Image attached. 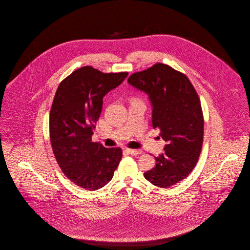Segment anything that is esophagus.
<instances>
[{"instance_id":"obj_1","label":"esophagus","mask_w":250,"mask_h":250,"mask_svg":"<svg viewBox=\"0 0 250 250\" xmlns=\"http://www.w3.org/2000/svg\"><path fill=\"white\" fill-rule=\"evenodd\" d=\"M125 151L132 155H139L142 154L141 150H137V149H125Z\"/></svg>"}]
</instances>
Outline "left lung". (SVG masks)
<instances>
[{
	"label": "left lung",
	"mask_w": 250,
	"mask_h": 250,
	"mask_svg": "<svg viewBox=\"0 0 250 250\" xmlns=\"http://www.w3.org/2000/svg\"><path fill=\"white\" fill-rule=\"evenodd\" d=\"M127 83L148 95L153 127L166 142L163 154L144 177L159 188H169L187 178L196 166L203 140L200 98L188 78L164 63L137 72Z\"/></svg>",
	"instance_id": "8db88e82"
}]
</instances>
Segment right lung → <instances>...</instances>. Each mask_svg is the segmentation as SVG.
<instances>
[{
	"mask_svg": "<svg viewBox=\"0 0 250 250\" xmlns=\"http://www.w3.org/2000/svg\"><path fill=\"white\" fill-rule=\"evenodd\" d=\"M127 75L83 66L60 83L54 96L49 113L53 154L66 177L87 190L106 186L121 161V148L93 143L92 136L102 111L103 97Z\"/></svg>",
	"mask_w": 250,
	"mask_h": 250,
	"instance_id": "1",
	"label": "right lung"
}]
</instances>
